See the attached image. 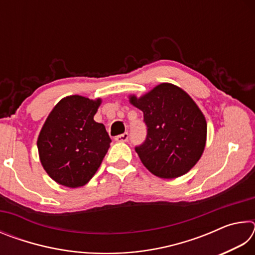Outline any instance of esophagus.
<instances>
[{
  "label": "esophagus",
  "mask_w": 255,
  "mask_h": 255,
  "mask_svg": "<svg viewBox=\"0 0 255 255\" xmlns=\"http://www.w3.org/2000/svg\"><path fill=\"white\" fill-rule=\"evenodd\" d=\"M128 138H129L128 132H124V133H120L118 136H116L115 139L116 141H122V143H124V141L128 140Z\"/></svg>",
  "instance_id": "esophagus-1"
}]
</instances>
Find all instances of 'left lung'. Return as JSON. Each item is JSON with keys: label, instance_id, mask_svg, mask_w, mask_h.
I'll return each mask as SVG.
<instances>
[{"label": "left lung", "instance_id": "obj_1", "mask_svg": "<svg viewBox=\"0 0 255 255\" xmlns=\"http://www.w3.org/2000/svg\"><path fill=\"white\" fill-rule=\"evenodd\" d=\"M130 102L143 111L145 140L135 147L140 161L154 175L174 179L199 161L206 145V119L183 90L162 83Z\"/></svg>", "mask_w": 255, "mask_h": 255}]
</instances>
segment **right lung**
Instances as JSON below:
<instances>
[{
	"mask_svg": "<svg viewBox=\"0 0 255 255\" xmlns=\"http://www.w3.org/2000/svg\"><path fill=\"white\" fill-rule=\"evenodd\" d=\"M101 100L80 96L64 98L55 106L38 137L40 162L56 182L82 187L92 179L110 147L103 124L94 122Z\"/></svg>",
	"mask_w": 255,
	"mask_h": 255,
	"instance_id": "right-lung-1",
	"label": "right lung"
}]
</instances>
